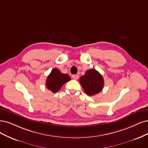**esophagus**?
<instances>
[{
	"label": "esophagus",
	"instance_id": "esophagus-1",
	"mask_svg": "<svg viewBox=\"0 0 148 148\" xmlns=\"http://www.w3.org/2000/svg\"><path fill=\"white\" fill-rule=\"evenodd\" d=\"M72 78L74 80H77L79 79V75L77 74H74L72 75Z\"/></svg>",
	"mask_w": 148,
	"mask_h": 148
}]
</instances>
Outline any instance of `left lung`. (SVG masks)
I'll list each match as a JSON object with an SVG mask.
<instances>
[{
	"mask_svg": "<svg viewBox=\"0 0 148 148\" xmlns=\"http://www.w3.org/2000/svg\"><path fill=\"white\" fill-rule=\"evenodd\" d=\"M79 82L85 93L90 96L99 93L104 85L102 75L94 69L86 71L85 75L80 77Z\"/></svg>",
	"mask_w": 148,
	"mask_h": 148,
	"instance_id": "obj_1",
	"label": "left lung"
}]
</instances>
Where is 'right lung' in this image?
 Returning <instances> with one entry per match:
<instances>
[{"label":"right lung","instance_id":"add662e5","mask_svg":"<svg viewBox=\"0 0 148 148\" xmlns=\"http://www.w3.org/2000/svg\"><path fill=\"white\" fill-rule=\"evenodd\" d=\"M71 80L69 75L63 74L57 68H53L46 79L47 88L53 92L58 91L62 86Z\"/></svg>","mask_w":148,"mask_h":148}]
</instances>
